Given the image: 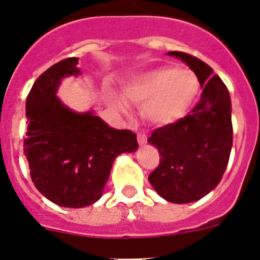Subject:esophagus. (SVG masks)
I'll list each match as a JSON object with an SVG mask.
<instances>
[{"instance_id":"1","label":"esophagus","mask_w":260,"mask_h":260,"mask_svg":"<svg viewBox=\"0 0 260 260\" xmlns=\"http://www.w3.org/2000/svg\"><path fill=\"white\" fill-rule=\"evenodd\" d=\"M137 141L140 145H145V143L147 142V136L145 135V133L142 132H138L137 133Z\"/></svg>"}]
</instances>
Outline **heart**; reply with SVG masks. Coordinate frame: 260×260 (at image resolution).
I'll return each mask as SVG.
<instances>
[{
    "instance_id": "1",
    "label": "heart",
    "mask_w": 260,
    "mask_h": 260,
    "mask_svg": "<svg viewBox=\"0 0 260 260\" xmlns=\"http://www.w3.org/2000/svg\"><path fill=\"white\" fill-rule=\"evenodd\" d=\"M198 78L188 70L162 67L135 78L123 89L127 101L142 106V117L148 123L166 125L180 119L198 94ZM118 108L127 111L122 101Z\"/></svg>"
}]
</instances>
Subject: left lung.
Returning a JSON list of instances; mask_svg holds the SVG:
<instances>
[{"label": "left lung", "instance_id": "obj_1", "mask_svg": "<svg viewBox=\"0 0 260 260\" xmlns=\"http://www.w3.org/2000/svg\"><path fill=\"white\" fill-rule=\"evenodd\" d=\"M190 67L204 86L187 115L152 132L148 142L159 152V165L148 180L170 203L200 200L219 185L233 146L232 102L219 75L206 62L181 51L169 52Z\"/></svg>", "mask_w": 260, "mask_h": 260}]
</instances>
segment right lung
I'll use <instances>...</instances> for the list:
<instances>
[{
    "label": "right lung",
    "instance_id": "obj_1",
    "mask_svg": "<svg viewBox=\"0 0 260 260\" xmlns=\"http://www.w3.org/2000/svg\"><path fill=\"white\" fill-rule=\"evenodd\" d=\"M78 57L50 67L26 99L23 153L35 187L64 208H83L102 198L115 157L138 148L136 133L109 127L99 117L77 113L56 96L62 78L80 74Z\"/></svg>",
    "mask_w": 260,
    "mask_h": 260
}]
</instances>
